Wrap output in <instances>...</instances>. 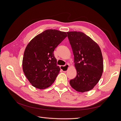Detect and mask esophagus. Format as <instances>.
Here are the masks:
<instances>
[{
    "instance_id": "34e87169",
    "label": "esophagus",
    "mask_w": 121,
    "mask_h": 121,
    "mask_svg": "<svg viewBox=\"0 0 121 121\" xmlns=\"http://www.w3.org/2000/svg\"><path fill=\"white\" fill-rule=\"evenodd\" d=\"M69 68V65L68 64H66L65 65H60V68L62 71L64 72H66L68 68Z\"/></svg>"
}]
</instances>
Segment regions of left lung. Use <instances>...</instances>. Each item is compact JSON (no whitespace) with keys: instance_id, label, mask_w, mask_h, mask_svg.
<instances>
[{"instance_id":"8db88e82","label":"left lung","mask_w":121,"mask_h":121,"mask_svg":"<svg viewBox=\"0 0 121 121\" xmlns=\"http://www.w3.org/2000/svg\"><path fill=\"white\" fill-rule=\"evenodd\" d=\"M74 56L76 77L71 86L78 92L88 91L99 81L104 69L103 58L99 46L83 32H67Z\"/></svg>"}]
</instances>
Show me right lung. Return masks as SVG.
I'll use <instances>...</instances> for the list:
<instances>
[{
	"label": "right lung",
	"mask_w": 121,
	"mask_h": 121,
	"mask_svg": "<svg viewBox=\"0 0 121 121\" xmlns=\"http://www.w3.org/2000/svg\"><path fill=\"white\" fill-rule=\"evenodd\" d=\"M67 36L66 33L46 30L31 40L25 49L23 69L34 87L45 89L52 85L60 71L53 54L55 48Z\"/></svg>",
	"instance_id": "add662e5"
}]
</instances>
